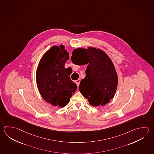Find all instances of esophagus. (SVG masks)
Listing matches in <instances>:
<instances>
[{"label": "esophagus", "instance_id": "obj_1", "mask_svg": "<svg viewBox=\"0 0 154 154\" xmlns=\"http://www.w3.org/2000/svg\"><path fill=\"white\" fill-rule=\"evenodd\" d=\"M80 81H81V79H79L76 80L75 81V84H77V85L78 87H79V85Z\"/></svg>", "mask_w": 154, "mask_h": 154}]
</instances>
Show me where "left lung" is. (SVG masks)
<instances>
[{"label": "left lung", "instance_id": "obj_1", "mask_svg": "<svg viewBox=\"0 0 154 154\" xmlns=\"http://www.w3.org/2000/svg\"><path fill=\"white\" fill-rule=\"evenodd\" d=\"M71 61L75 65L88 64L86 76L79 89L94 107L104 106L113 98L118 79L113 63L102 50L93 47L74 49Z\"/></svg>", "mask_w": 154, "mask_h": 154}]
</instances>
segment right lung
<instances>
[{"mask_svg":"<svg viewBox=\"0 0 154 154\" xmlns=\"http://www.w3.org/2000/svg\"><path fill=\"white\" fill-rule=\"evenodd\" d=\"M69 59V54L64 46H53L41 58L36 70V84L41 95L58 108L66 106L76 91L77 85L64 67Z\"/></svg>","mask_w":154,"mask_h":154,"instance_id":"1","label":"right lung"}]
</instances>
